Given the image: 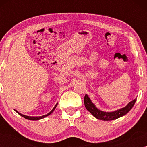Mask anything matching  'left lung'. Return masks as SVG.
Listing matches in <instances>:
<instances>
[{"label":"left lung","mask_w":147,"mask_h":147,"mask_svg":"<svg viewBox=\"0 0 147 147\" xmlns=\"http://www.w3.org/2000/svg\"><path fill=\"white\" fill-rule=\"evenodd\" d=\"M136 100L134 99L128 104V105L125 106L124 108H122L121 109L116 110L114 112H103L98 109L96 107L95 105L92 103L91 100L88 97L87 94H86L85 97H84V104H85V107L94 117L99 120H112L117 119V118L121 117V116L125 115L132 109V108L133 107L134 103H135Z\"/></svg>","instance_id":"8db88e82"}]
</instances>
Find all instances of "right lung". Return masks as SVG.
Wrapping results in <instances>:
<instances>
[{
  "mask_svg": "<svg viewBox=\"0 0 147 147\" xmlns=\"http://www.w3.org/2000/svg\"><path fill=\"white\" fill-rule=\"evenodd\" d=\"M57 104H56V105H55V106H54V108H53V110H52L51 112H49V113L46 114V115H43V116H28L23 115V114H21V113H19V112H17V110H15V111L17 112V113L19 114L20 116H23V117H24V118H26V119H28V120H37L42 119V118H45V117H46V116H47L48 115H49V114H51L52 113V112H53L54 111V110L55 109V108H56V106H57Z\"/></svg>",
  "mask_w": 147,
  "mask_h": 147,
  "instance_id": "1",
  "label": "right lung"
}]
</instances>
